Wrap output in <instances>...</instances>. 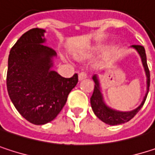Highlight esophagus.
<instances>
[{"mask_svg": "<svg viewBox=\"0 0 155 155\" xmlns=\"http://www.w3.org/2000/svg\"><path fill=\"white\" fill-rule=\"evenodd\" d=\"M85 78H87V74L85 73H80L79 75H78V80L79 81H82Z\"/></svg>", "mask_w": 155, "mask_h": 155, "instance_id": "34e87169", "label": "esophagus"}]
</instances>
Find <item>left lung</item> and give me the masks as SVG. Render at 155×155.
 <instances>
[{
    "instance_id": "obj_1",
    "label": "left lung",
    "mask_w": 155,
    "mask_h": 155,
    "mask_svg": "<svg viewBox=\"0 0 155 155\" xmlns=\"http://www.w3.org/2000/svg\"><path fill=\"white\" fill-rule=\"evenodd\" d=\"M131 48L135 49L138 54H139L141 61H142V64L144 70V74L146 76V91H145V94L141 101L139 105L136 108L132 109V110H128V111H121V110H117L116 108L109 107L108 104L105 101L103 93H102V89H101V81H100V76L99 74L104 73V70L99 71L97 72V74H94L92 75V80L95 83L94 85V91L92 93V96L91 97V108L94 112V114L104 123L110 125V126H117V125H120V124H124L127 121H129L131 118H133L135 117V115L139 111L141 108L143 107L145 99L147 97L148 91H149V86H150V72L147 66V61H146V54H145V50L144 47L143 46H137V45H134L131 46Z\"/></svg>"
}]
</instances>
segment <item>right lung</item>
I'll return each mask as SVG.
<instances>
[{"instance_id":"obj_1","label":"right lung","mask_w":155,"mask_h":155,"mask_svg":"<svg viewBox=\"0 0 155 155\" xmlns=\"http://www.w3.org/2000/svg\"><path fill=\"white\" fill-rule=\"evenodd\" d=\"M45 29L24 33L11 49L7 90L19 114L34 125L51 122L66 103L76 86L78 75L62 77L52 68L56 53L45 46Z\"/></svg>"}]
</instances>
